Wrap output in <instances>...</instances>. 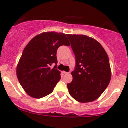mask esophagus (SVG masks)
<instances>
[{"instance_id":"34e87169","label":"esophagus","mask_w":128,"mask_h":128,"mask_svg":"<svg viewBox=\"0 0 128 128\" xmlns=\"http://www.w3.org/2000/svg\"><path fill=\"white\" fill-rule=\"evenodd\" d=\"M64 74H69V73H70V72H64Z\"/></svg>"}]
</instances>
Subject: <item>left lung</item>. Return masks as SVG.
Masks as SVG:
<instances>
[{
    "instance_id": "8db88e82",
    "label": "left lung",
    "mask_w": 128,
    "mask_h": 128,
    "mask_svg": "<svg viewBox=\"0 0 128 128\" xmlns=\"http://www.w3.org/2000/svg\"><path fill=\"white\" fill-rule=\"evenodd\" d=\"M76 66L72 72L73 80L67 84L68 92L79 102L95 100L109 84L111 78L109 58L98 41L85 35L67 34Z\"/></svg>"
}]
</instances>
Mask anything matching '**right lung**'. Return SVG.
Here are the masks:
<instances>
[{"mask_svg":"<svg viewBox=\"0 0 128 128\" xmlns=\"http://www.w3.org/2000/svg\"><path fill=\"white\" fill-rule=\"evenodd\" d=\"M66 36L42 32L34 36L23 50L16 73L20 85L32 98L40 99L50 94L61 79L56 54L60 46H70ZM54 64L56 65L52 68Z\"/></svg>","mask_w":128,"mask_h":128,"instance_id":"right-lung-1","label":"right lung"}]
</instances>
